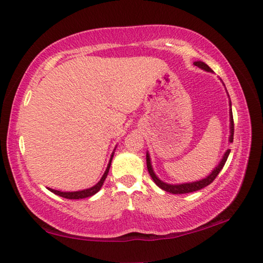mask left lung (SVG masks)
Masks as SVG:
<instances>
[{
	"label": "left lung",
	"mask_w": 263,
	"mask_h": 263,
	"mask_svg": "<svg viewBox=\"0 0 263 263\" xmlns=\"http://www.w3.org/2000/svg\"><path fill=\"white\" fill-rule=\"evenodd\" d=\"M193 64L197 65L198 68H200L201 70L214 73V71H212L204 62H202V61H195ZM219 80L221 81V79H219ZM222 85H224V82H222ZM224 87H225V85H224ZM226 92H227V90H226ZM227 96H228V98H230V95H228V92H227ZM233 139H234V121H233V111H232V102H231V98H230V138H228V143H232ZM230 153H231V149H227L225 154H224V156H222V158L220 159L219 163H218V165L215 167V168L211 171L210 174L206 175L203 178H201V180H199V181H194V182L171 184V183H166L164 181H161L160 178L157 175H156V173L154 172L153 165H152V159H150V155L148 153V150H147V155H146L147 168H148L150 176H152V178H153V181L156 183V185L159 186L161 190H164V191L173 193V194L190 193V192L199 191V190L208 186L210 183L214 182V180L217 177V175L219 174V172L222 170V167H224L226 160L228 158V156H230Z\"/></svg>",
	"instance_id": "8db88e82"
}]
</instances>
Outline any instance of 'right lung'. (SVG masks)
I'll list each match as a JSON object with an SVG mask.
<instances>
[{
	"mask_svg": "<svg viewBox=\"0 0 263 263\" xmlns=\"http://www.w3.org/2000/svg\"><path fill=\"white\" fill-rule=\"evenodd\" d=\"M116 147L114 148L113 153H111L110 155V158H109V161L107 164V167H106V171L103 174L102 178L98 181V183L95 184L93 186L91 187H88V189H85V190H79V191H73V192H63V191H59V190H54V189H51V187H47L49 191L53 192L54 194L59 195V197H62V198H65V199H73V200H77V199H85V198H88V197H91V195L96 194L100 189H102L103 184L106 180V177H107V174L109 172V167H110V164H111V159H113L114 157V152H115Z\"/></svg>",
	"mask_w": 263,
	"mask_h": 263,
	"instance_id": "1",
	"label": "right lung"
}]
</instances>
